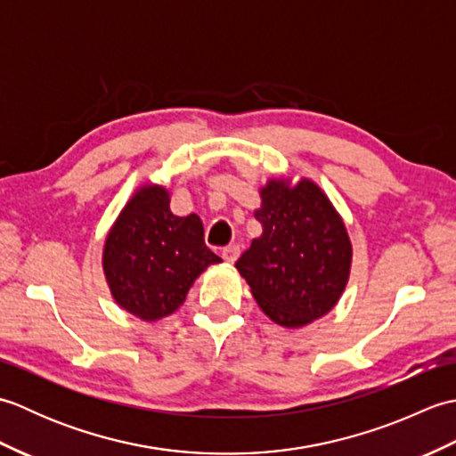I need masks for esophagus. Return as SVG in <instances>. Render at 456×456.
Instances as JSON below:
<instances>
[{"mask_svg":"<svg viewBox=\"0 0 456 456\" xmlns=\"http://www.w3.org/2000/svg\"><path fill=\"white\" fill-rule=\"evenodd\" d=\"M223 260H225L227 265H233L235 260L239 258V255H240V248L237 247V245H231V247H225L223 248Z\"/></svg>","mask_w":456,"mask_h":456,"instance_id":"1","label":"esophagus"}]
</instances>
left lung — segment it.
I'll list each match as a JSON object with an SVG mask.
<instances>
[{
	"label": "left lung",
	"mask_w": 456,
	"mask_h": 456,
	"mask_svg": "<svg viewBox=\"0 0 456 456\" xmlns=\"http://www.w3.org/2000/svg\"><path fill=\"white\" fill-rule=\"evenodd\" d=\"M263 235L237 260L265 315L302 329L341 299L353 266L345 221L312 178L273 176L258 188Z\"/></svg>",
	"instance_id": "8db88e82"
}]
</instances>
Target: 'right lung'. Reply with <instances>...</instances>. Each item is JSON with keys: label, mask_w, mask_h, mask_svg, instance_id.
<instances>
[{"label": "right lung", "mask_w": 456, "mask_h": 456, "mask_svg": "<svg viewBox=\"0 0 456 456\" xmlns=\"http://www.w3.org/2000/svg\"><path fill=\"white\" fill-rule=\"evenodd\" d=\"M219 263L203 240L200 216H174L170 190L159 183H141L133 191L102 250L115 304L147 323L176 312L200 274Z\"/></svg>", "instance_id": "1"}]
</instances>
